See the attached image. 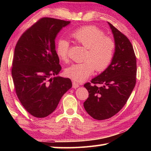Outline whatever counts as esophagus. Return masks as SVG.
I'll list each match as a JSON object with an SVG mask.
<instances>
[{
  "instance_id": "1",
  "label": "esophagus",
  "mask_w": 151,
  "mask_h": 151,
  "mask_svg": "<svg viewBox=\"0 0 151 151\" xmlns=\"http://www.w3.org/2000/svg\"><path fill=\"white\" fill-rule=\"evenodd\" d=\"M78 86H79V84L78 83H76V82H75V81H73V87L74 88H78Z\"/></svg>"
}]
</instances>
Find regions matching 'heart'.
Wrapping results in <instances>:
<instances>
[{
	"label": "heart",
	"instance_id": "b5f03b06",
	"mask_svg": "<svg viewBox=\"0 0 151 151\" xmlns=\"http://www.w3.org/2000/svg\"><path fill=\"white\" fill-rule=\"evenodd\" d=\"M70 37L88 49L85 58L86 60L73 64L65 70L66 75L73 81H85L93 74L94 68L97 71H102L111 63L115 45L111 38L104 37V32L98 28L93 26L81 27L71 32ZM68 50V40H58L56 51L61 60H67Z\"/></svg>",
	"mask_w": 151,
	"mask_h": 151
}]
</instances>
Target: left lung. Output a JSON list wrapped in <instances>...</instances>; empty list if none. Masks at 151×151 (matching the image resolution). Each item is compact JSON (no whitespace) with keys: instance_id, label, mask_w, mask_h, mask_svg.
<instances>
[{"instance_id":"left-lung-1","label":"left lung","mask_w":151,"mask_h":151,"mask_svg":"<svg viewBox=\"0 0 151 151\" xmlns=\"http://www.w3.org/2000/svg\"><path fill=\"white\" fill-rule=\"evenodd\" d=\"M113 34L115 49L111 64L84 86L88 97L85 111L96 120L114 116L126 104L136 84L137 60L133 47L124 35L108 22ZM97 83L100 85L96 86Z\"/></svg>"}]
</instances>
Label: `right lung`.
Listing matches in <instances>:
<instances>
[{
  "label": "right lung",
  "instance_id": "1",
  "mask_svg": "<svg viewBox=\"0 0 151 151\" xmlns=\"http://www.w3.org/2000/svg\"><path fill=\"white\" fill-rule=\"evenodd\" d=\"M70 23L42 18L22 35L15 47L12 68L15 91L22 105L35 117L50 114L72 87L70 78L57 76L61 66L55 50L58 33Z\"/></svg>",
  "mask_w": 151,
  "mask_h": 151
}]
</instances>
